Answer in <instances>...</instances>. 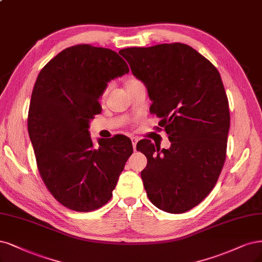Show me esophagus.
<instances>
[{"instance_id":"34e87169","label":"esophagus","mask_w":262,"mask_h":262,"mask_svg":"<svg viewBox=\"0 0 262 262\" xmlns=\"http://www.w3.org/2000/svg\"><path fill=\"white\" fill-rule=\"evenodd\" d=\"M138 138H135V137H133V138H131V142H132V146H133V149L135 150L137 149V143H138Z\"/></svg>"}]
</instances>
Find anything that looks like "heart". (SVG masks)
Returning <instances> with one entry per match:
<instances>
[{"label": "heart", "instance_id": "heart-1", "mask_svg": "<svg viewBox=\"0 0 262 262\" xmlns=\"http://www.w3.org/2000/svg\"><path fill=\"white\" fill-rule=\"evenodd\" d=\"M132 81H135V80H130V81H128V83H129V82H132Z\"/></svg>", "mask_w": 262, "mask_h": 262}]
</instances>
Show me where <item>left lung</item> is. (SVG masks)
<instances>
[{
    "label": "left lung",
    "instance_id": "8db88e82",
    "mask_svg": "<svg viewBox=\"0 0 262 262\" xmlns=\"http://www.w3.org/2000/svg\"><path fill=\"white\" fill-rule=\"evenodd\" d=\"M119 54L146 85L149 111L171 142L169 149L149 140L138 143L147 158L141 172L146 194L166 212L191 210L212 191L227 155L230 111L219 71L183 43L128 48Z\"/></svg>",
    "mask_w": 262,
    "mask_h": 262
}]
</instances>
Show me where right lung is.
Returning <instances> with one entry per match:
<instances>
[{"label":"right lung","mask_w":262,"mask_h":262,"mask_svg":"<svg viewBox=\"0 0 262 262\" xmlns=\"http://www.w3.org/2000/svg\"><path fill=\"white\" fill-rule=\"evenodd\" d=\"M128 73L117 52L78 44L52 58L35 81L28 132L38 170L54 198L71 210L88 212L107 204L132 154L124 135L100 139L96 147L89 134L107 82Z\"/></svg>","instance_id":"add662e5"}]
</instances>
